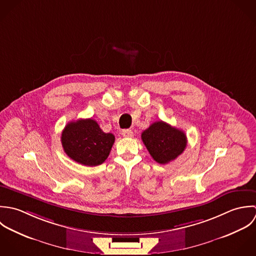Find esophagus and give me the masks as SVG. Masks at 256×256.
<instances>
[{
	"instance_id": "1",
	"label": "esophagus",
	"mask_w": 256,
	"mask_h": 256,
	"mask_svg": "<svg viewBox=\"0 0 256 256\" xmlns=\"http://www.w3.org/2000/svg\"><path fill=\"white\" fill-rule=\"evenodd\" d=\"M122 134L124 138H132L134 136V132L132 130H122Z\"/></svg>"
}]
</instances>
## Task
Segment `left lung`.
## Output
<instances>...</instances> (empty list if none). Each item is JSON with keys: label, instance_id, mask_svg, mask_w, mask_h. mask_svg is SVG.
<instances>
[{"label": "left lung", "instance_id": "1", "mask_svg": "<svg viewBox=\"0 0 256 256\" xmlns=\"http://www.w3.org/2000/svg\"><path fill=\"white\" fill-rule=\"evenodd\" d=\"M142 140L154 160L166 164L184 152L187 138L184 132L159 120L142 132Z\"/></svg>", "mask_w": 256, "mask_h": 256}]
</instances>
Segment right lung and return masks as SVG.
Wrapping results in <instances>:
<instances>
[{
  "mask_svg": "<svg viewBox=\"0 0 256 256\" xmlns=\"http://www.w3.org/2000/svg\"><path fill=\"white\" fill-rule=\"evenodd\" d=\"M114 142L112 134L104 132L95 120L70 122L61 134L65 154L85 166H97L108 158Z\"/></svg>",
  "mask_w": 256,
  "mask_h": 256,
  "instance_id": "add662e5",
  "label": "right lung"
}]
</instances>
